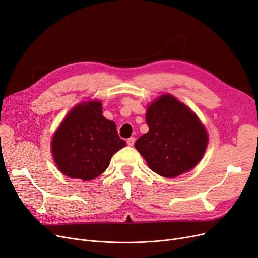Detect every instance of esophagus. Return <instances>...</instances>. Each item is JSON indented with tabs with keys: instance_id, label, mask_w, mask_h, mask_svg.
<instances>
[{
	"instance_id": "obj_1",
	"label": "esophagus",
	"mask_w": 258,
	"mask_h": 258,
	"mask_svg": "<svg viewBox=\"0 0 258 258\" xmlns=\"http://www.w3.org/2000/svg\"><path fill=\"white\" fill-rule=\"evenodd\" d=\"M134 142H136V139H134V138H129V139L127 140L128 146H133V145H134Z\"/></svg>"
}]
</instances>
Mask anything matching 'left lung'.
Returning <instances> with one entry per match:
<instances>
[{
  "label": "left lung",
  "instance_id": "obj_1",
  "mask_svg": "<svg viewBox=\"0 0 258 258\" xmlns=\"http://www.w3.org/2000/svg\"><path fill=\"white\" fill-rule=\"evenodd\" d=\"M149 131L136 148L155 173L172 178L193 169L204 156L208 133L192 110L171 94H164L147 108Z\"/></svg>",
  "mask_w": 258,
  "mask_h": 258
}]
</instances>
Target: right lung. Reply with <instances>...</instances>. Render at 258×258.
<instances>
[{
	"label": "right lung",
	"instance_id": "obj_1",
	"mask_svg": "<svg viewBox=\"0 0 258 258\" xmlns=\"http://www.w3.org/2000/svg\"><path fill=\"white\" fill-rule=\"evenodd\" d=\"M125 146L114 121L103 116L101 102L89 101L70 110L54 133L51 151L60 172L91 180L104 172L112 155Z\"/></svg>",
	"mask_w": 258,
	"mask_h": 258
}]
</instances>
